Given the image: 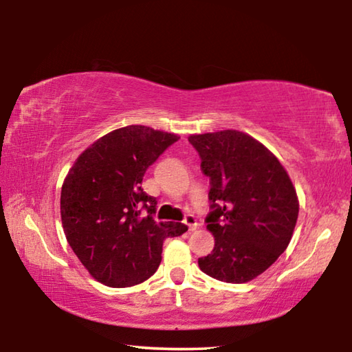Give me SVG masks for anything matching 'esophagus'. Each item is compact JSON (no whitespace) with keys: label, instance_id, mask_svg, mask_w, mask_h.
I'll list each match as a JSON object with an SVG mask.
<instances>
[{"label":"esophagus","instance_id":"1","mask_svg":"<svg viewBox=\"0 0 352 352\" xmlns=\"http://www.w3.org/2000/svg\"><path fill=\"white\" fill-rule=\"evenodd\" d=\"M183 223L188 225L189 231H195V230H197V226H199L197 219H195L192 214H186V216H184V219H183Z\"/></svg>","mask_w":352,"mask_h":352}]
</instances>
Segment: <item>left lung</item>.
Segmentation results:
<instances>
[{"label":"left lung","mask_w":352,"mask_h":352,"mask_svg":"<svg viewBox=\"0 0 352 352\" xmlns=\"http://www.w3.org/2000/svg\"><path fill=\"white\" fill-rule=\"evenodd\" d=\"M188 140L210 177L205 222L216 241L211 254L199 258L200 270L223 283L252 281L292 239L300 210L294 184L275 155L247 133L223 130Z\"/></svg>","instance_id":"left-lung-1"}]
</instances>
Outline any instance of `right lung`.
Masks as SVG:
<instances>
[{"label": "right lung", "mask_w": 352, "mask_h": 352, "mask_svg": "<svg viewBox=\"0 0 352 352\" xmlns=\"http://www.w3.org/2000/svg\"><path fill=\"white\" fill-rule=\"evenodd\" d=\"M180 136L146 126L107 133L83 151L65 178V236L94 279L130 287L151 278L163 242L186 233L180 222H155L157 200L141 188L148 166Z\"/></svg>", "instance_id": "right-lung-1"}]
</instances>
